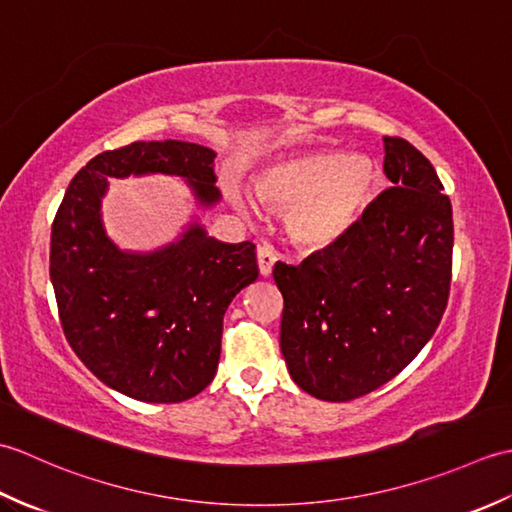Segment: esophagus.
Listing matches in <instances>:
<instances>
[{
  "instance_id": "34e87169",
  "label": "esophagus",
  "mask_w": 512,
  "mask_h": 512,
  "mask_svg": "<svg viewBox=\"0 0 512 512\" xmlns=\"http://www.w3.org/2000/svg\"><path fill=\"white\" fill-rule=\"evenodd\" d=\"M277 262V255L275 250L270 246H259L257 248V264H259V273H262V277H268L270 273H273V266Z\"/></svg>"
}]
</instances>
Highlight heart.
<instances>
[{
  "label": "heart",
  "mask_w": 512,
  "mask_h": 512,
  "mask_svg": "<svg viewBox=\"0 0 512 512\" xmlns=\"http://www.w3.org/2000/svg\"><path fill=\"white\" fill-rule=\"evenodd\" d=\"M378 169L365 156L343 158L334 151L288 160L270 169L257 187V198L292 209L288 231L308 248L339 242L372 204ZM237 209L250 215L253 206L235 198Z\"/></svg>",
  "instance_id": "obj_1"
}]
</instances>
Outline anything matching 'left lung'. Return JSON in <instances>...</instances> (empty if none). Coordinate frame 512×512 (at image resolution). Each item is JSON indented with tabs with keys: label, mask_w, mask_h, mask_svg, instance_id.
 Instances as JSON below:
<instances>
[{
	"label": "left lung",
	"mask_w": 512,
	"mask_h": 512,
	"mask_svg": "<svg viewBox=\"0 0 512 512\" xmlns=\"http://www.w3.org/2000/svg\"><path fill=\"white\" fill-rule=\"evenodd\" d=\"M385 189L339 242L275 264L279 345L292 380L328 402L400 374L436 332L451 288L453 211L431 162L385 136Z\"/></svg>",
	"instance_id": "left-lung-1"
}]
</instances>
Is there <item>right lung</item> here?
Wrapping results in <instances>:
<instances>
[{
    "mask_svg": "<svg viewBox=\"0 0 512 512\" xmlns=\"http://www.w3.org/2000/svg\"><path fill=\"white\" fill-rule=\"evenodd\" d=\"M215 151L151 140L94 156L72 178L50 235V279L65 339L90 372L145 402H182L211 383L228 303L259 275L255 244H224L200 222L151 253L121 250L105 233L107 178L165 173L195 200H220Z\"/></svg>",
    "mask_w": 512,
    "mask_h": 512,
    "instance_id": "obj_1",
    "label": "right lung"
}]
</instances>
